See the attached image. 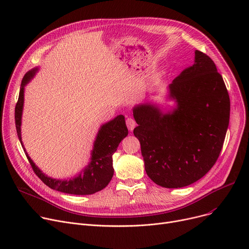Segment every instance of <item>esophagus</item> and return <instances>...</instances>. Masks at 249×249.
I'll use <instances>...</instances> for the list:
<instances>
[{"mask_svg": "<svg viewBox=\"0 0 249 249\" xmlns=\"http://www.w3.org/2000/svg\"><path fill=\"white\" fill-rule=\"evenodd\" d=\"M126 125L128 127V129L130 130V131H132V130L135 128L136 126V122L134 119H132V118H127L126 120Z\"/></svg>", "mask_w": 249, "mask_h": 249, "instance_id": "34e87169", "label": "esophagus"}]
</instances>
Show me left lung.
<instances>
[{
    "instance_id": "1",
    "label": "left lung",
    "mask_w": 249,
    "mask_h": 249,
    "mask_svg": "<svg viewBox=\"0 0 249 249\" xmlns=\"http://www.w3.org/2000/svg\"><path fill=\"white\" fill-rule=\"evenodd\" d=\"M176 107L164 113L158 105L133 108L147 176L156 185L178 189L194 184L215 164L223 146L230 99L214 61L195 50V62L168 86Z\"/></svg>"
}]
</instances>
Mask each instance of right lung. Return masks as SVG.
<instances>
[{"mask_svg":"<svg viewBox=\"0 0 249 249\" xmlns=\"http://www.w3.org/2000/svg\"><path fill=\"white\" fill-rule=\"evenodd\" d=\"M37 71L38 69H33L24 75L20 87L19 99L15 108V123L18 138L34 173L50 189L65 194L91 195L103 190L108 186L114 175L112 156L122 139L128 135V129L126 127L124 116L118 115L113 120L103 124L100 127L94 142L93 150L90 152V161L76 177L70 179H59L46 176L30 159L23 145L21 137L24 89L25 86L32 80Z\"/></svg>","mask_w":249,"mask_h":249,"instance_id":"1","label":"right lung"}]
</instances>
